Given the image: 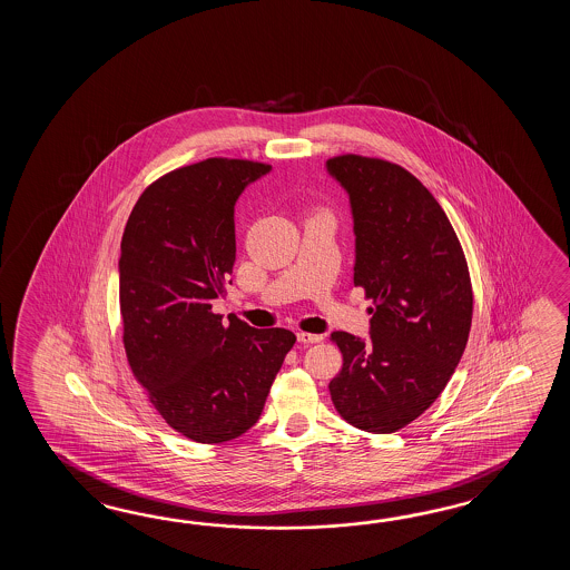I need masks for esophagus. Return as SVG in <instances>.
Segmentation results:
<instances>
[{
	"mask_svg": "<svg viewBox=\"0 0 570 570\" xmlns=\"http://www.w3.org/2000/svg\"><path fill=\"white\" fill-rule=\"evenodd\" d=\"M297 342L302 344H315V342H322L320 334H307V332H297Z\"/></svg>",
	"mask_w": 570,
	"mask_h": 570,
	"instance_id": "obj_1",
	"label": "esophagus"
}]
</instances>
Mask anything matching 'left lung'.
Listing matches in <instances>:
<instances>
[{
    "instance_id": "obj_1",
    "label": "left lung",
    "mask_w": 570,
    "mask_h": 570,
    "mask_svg": "<svg viewBox=\"0 0 570 570\" xmlns=\"http://www.w3.org/2000/svg\"><path fill=\"white\" fill-rule=\"evenodd\" d=\"M327 175L348 194L354 285L373 307L371 338L332 332L342 371L330 395L348 424L391 434L438 400L473 320V287L456 232L412 173L381 158H330Z\"/></svg>"
}]
</instances>
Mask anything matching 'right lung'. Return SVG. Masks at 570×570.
I'll return each instance as SVG.
<instances>
[{"label":"right lung","mask_w":570,"mask_h":570,"mask_svg":"<svg viewBox=\"0 0 570 570\" xmlns=\"http://www.w3.org/2000/svg\"><path fill=\"white\" fill-rule=\"evenodd\" d=\"M271 165L207 158L146 187L121 236L124 348L167 424L219 444L258 422L295 344L285 327L256 330L212 312L236 261L234 206Z\"/></svg>","instance_id":"add662e5"}]
</instances>
